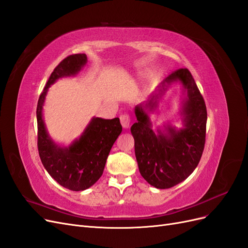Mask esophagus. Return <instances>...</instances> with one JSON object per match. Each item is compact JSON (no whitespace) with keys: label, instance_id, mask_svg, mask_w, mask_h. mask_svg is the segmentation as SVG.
Segmentation results:
<instances>
[{"label":"esophagus","instance_id":"esophagus-1","mask_svg":"<svg viewBox=\"0 0 248 248\" xmlns=\"http://www.w3.org/2000/svg\"><path fill=\"white\" fill-rule=\"evenodd\" d=\"M120 121H121L122 127L124 128V129H127V128L130 125V117L128 115H123L120 117Z\"/></svg>","mask_w":248,"mask_h":248}]
</instances>
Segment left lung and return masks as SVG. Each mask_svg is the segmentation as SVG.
Masks as SVG:
<instances>
[{"label": "left lung", "mask_w": 248, "mask_h": 248, "mask_svg": "<svg viewBox=\"0 0 248 248\" xmlns=\"http://www.w3.org/2000/svg\"><path fill=\"white\" fill-rule=\"evenodd\" d=\"M177 82L185 88L179 111L183 127L168 123L153 130L149 115L156 113L158 102ZM134 113L138 122L130 130L141 176L157 189H169L184 182L201 159L207 121L205 102L190 71L181 69L169 75L146 102L134 108Z\"/></svg>", "instance_id": "obj_1"}]
</instances>
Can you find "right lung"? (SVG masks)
I'll use <instances>...</instances> for the list:
<instances>
[{
  "label": "right lung",
  "instance_id": "add662e5",
  "mask_svg": "<svg viewBox=\"0 0 248 248\" xmlns=\"http://www.w3.org/2000/svg\"><path fill=\"white\" fill-rule=\"evenodd\" d=\"M86 63V54L64 58L49 77L37 107L38 149L42 164L55 182L77 192L88 189L98 181L110 149L122 132L119 118L93 117L82 134L67 147L54 141L49 135L43 115L49 87L59 79L78 75Z\"/></svg>",
  "mask_w": 248,
  "mask_h": 248
}]
</instances>
